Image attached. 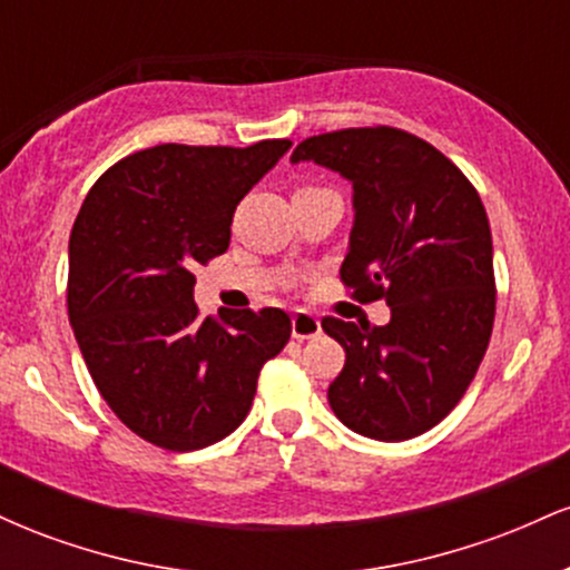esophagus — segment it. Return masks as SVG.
<instances>
[{
	"label": "esophagus",
	"instance_id": "34e87169",
	"mask_svg": "<svg viewBox=\"0 0 570 570\" xmlns=\"http://www.w3.org/2000/svg\"><path fill=\"white\" fill-rule=\"evenodd\" d=\"M316 335H322V322H318V318L313 316V313H307V311L294 313V316H292V337L294 340H311Z\"/></svg>",
	"mask_w": 570,
	"mask_h": 570
}]
</instances>
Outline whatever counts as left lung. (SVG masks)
<instances>
[{"mask_svg": "<svg viewBox=\"0 0 570 570\" xmlns=\"http://www.w3.org/2000/svg\"><path fill=\"white\" fill-rule=\"evenodd\" d=\"M303 160L351 181L340 278L358 303L391 307L385 326L322 322L345 351L330 407L370 440H412L461 402L488 351L495 281L485 206L440 149L407 130L311 136L292 153V163Z\"/></svg>", "mask_w": 570, "mask_h": 570, "instance_id": "obj_1", "label": "left lung"}]
</instances>
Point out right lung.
Wrapping results in <instances>:
<instances>
[{
    "instance_id": "right-lung-1",
    "label": "right lung",
    "mask_w": 570,
    "mask_h": 570,
    "mask_svg": "<svg viewBox=\"0 0 570 570\" xmlns=\"http://www.w3.org/2000/svg\"><path fill=\"white\" fill-rule=\"evenodd\" d=\"M289 147L160 144L90 187L69 238V322L104 402L141 440L176 453L225 440L289 343L278 307L200 318L193 299V267L227 252L235 206Z\"/></svg>"
}]
</instances>
